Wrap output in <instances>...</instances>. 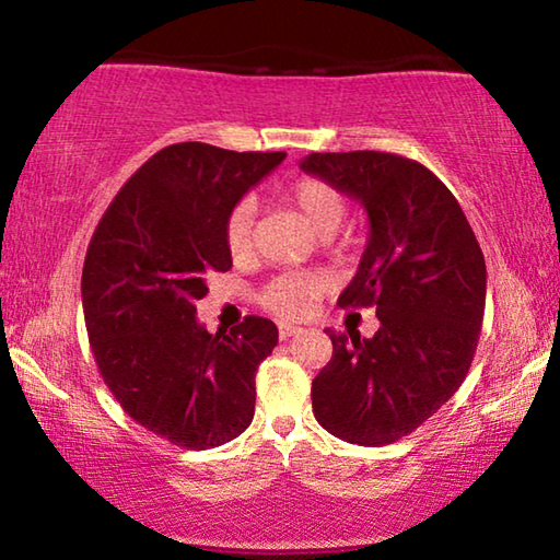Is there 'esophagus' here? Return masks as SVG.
<instances>
[{
  "mask_svg": "<svg viewBox=\"0 0 560 560\" xmlns=\"http://www.w3.org/2000/svg\"><path fill=\"white\" fill-rule=\"evenodd\" d=\"M296 334H301L299 326H291V324H287V320H281V324H279V336H281V340H287V338L296 336Z\"/></svg>",
  "mask_w": 560,
  "mask_h": 560,
  "instance_id": "34e87169",
  "label": "esophagus"
}]
</instances>
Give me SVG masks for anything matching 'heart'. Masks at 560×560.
Segmentation results:
<instances>
[{
    "instance_id": "b5f03b06",
    "label": "heart",
    "mask_w": 560,
    "mask_h": 560,
    "mask_svg": "<svg viewBox=\"0 0 560 560\" xmlns=\"http://www.w3.org/2000/svg\"><path fill=\"white\" fill-rule=\"evenodd\" d=\"M287 200L296 207L311 230L324 236L334 234L348 214L346 197L318 177L293 179L287 187ZM254 220H257V205L249 197L236 202L224 217V246L234 261L246 259L254 249ZM326 289V277L316 271H283L264 283L259 303L283 318H306L314 314Z\"/></svg>"
}]
</instances>
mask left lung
Segmentation results:
<instances>
[{
  "label": "left lung",
  "instance_id": "8db88e82",
  "mask_svg": "<svg viewBox=\"0 0 560 560\" xmlns=\"http://www.w3.org/2000/svg\"><path fill=\"white\" fill-rule=\"evenodd\" d=\"M301 170L365 207L371 236L340 308L373 306V338L326 330L314 377L318 424L383 447L415 432L457 393L479 343L487 264L459 202L428 167L393 153H311Z\"/></svg>",
  "mask_w": 560,
  "mask_h": 560
}]
</instances>
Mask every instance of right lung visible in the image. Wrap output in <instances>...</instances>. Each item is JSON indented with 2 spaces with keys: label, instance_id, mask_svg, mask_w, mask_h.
I'll return each instance as SVG.
<instances>
[{
  "label": "right lung",
  "instance_id": "1",
  "mask_svg": "<svg viewBox=\"0 0 560 560\" xmlns=\"http://www.w3.org/2000/svg\"><path fill=\"white\" fill-rule=\"evenodd\" d=\"M283 158L163 148L120 187L91 236L81 299L98 373L132 420L177 447H220L252 424L254 377L279 330L246 316L230 334H207L195 303L210 273L232 269L226 212Z\"/></svg>",
  "mask_w": 560,
  "mask_h": 560
}]
</instances>
